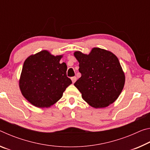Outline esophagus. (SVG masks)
Listing matches in <instances>:
<instances>
[{
  "instance_id": "1",
  "label": "esophagus",
  "mask_w": 150,
  "mask_h": 150,
  "mask_svg": "<svg viewBox=\"0 0 150 150\" xmlns=\"http://www.w3.org/2000/svg\"><path fill=\"white\" fill-rule=\"evenodd\" d=\"M76 80H77V77H71V81H72V83H74L75 81H76Z\"/></svg>"
}]
</instances>
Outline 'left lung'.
Here are the masks:
<instances>
[{"instance_id":"obj_1","label":"left lung","mask_w":150,"mask_h":150,"mask_svg":"<svg viewBox=\"0 0 150 150\" xmlns=\"http://www.w3.org/2000/svg\"><path fill=\"white\" fill-rule=\"evenodd\" d=\"M81 77L74 83L83 99L95 108L107 107L118 98L125 74L118 57L108 50L93 47L88 54L74 52Z\"/></svg>"}]
</instances>
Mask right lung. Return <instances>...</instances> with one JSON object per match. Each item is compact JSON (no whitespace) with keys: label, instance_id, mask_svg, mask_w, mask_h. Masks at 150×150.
Segmentation results:
<instances>
[{"label":"right lung","instance_id":"1","mask_svg":"<svg viewBox=\"0 0 150 150\" xmlns=\"http://www.w3.org/2000/svg\"><path fill=\"white\" fill-rule=\"evenodd\" d=\"M63 55H52L42 50L24 61L19 79L22 95L38 108H48L62 97L72 83L67 77V65L59 62Z\"/></svg>","mask_w":150,"mask_h":150}]
</instances>
